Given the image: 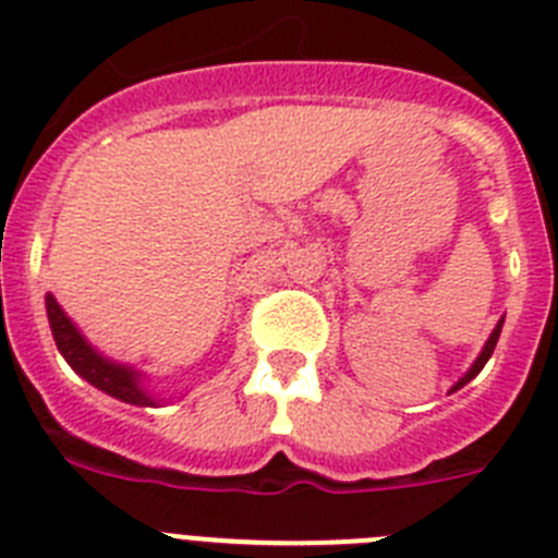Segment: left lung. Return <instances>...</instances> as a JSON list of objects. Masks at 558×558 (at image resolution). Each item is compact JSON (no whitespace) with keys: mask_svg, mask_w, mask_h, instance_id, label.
I'll return each instance as SVG.
<instances>
[{"mask_svg":"<svg viewBox=\"0 0 558 558\" xmlns=\"http://www.w3.org/2000/svg\"><path fill=\"white\" fill-rule=\"evenodd\" d=\"M500 329H502V322L497 324L495 329H492V335H489V340H486V347H483V352L477 354V360H475V363H472V368H470V372L463 374V377L458 379L456 386H452V391H458V388H463V386H466V383H470L472 377H477V374H481V368L486 366V360H489V357H492V352H495V347H497V338H500Z\"/></svg>","mask_w":558,"mask_h":558,"instance_id":"1","label":"left lung"}]
</instances>
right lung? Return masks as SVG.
<instances>
[{
  "label": "right lung",
  "instance_id": "add662e5",
  "mask_svg": "<svg viewBox=\"0 0 558 558\" xmlns=\"http://www.w3.org/2000/svg\"><path fill=\"white\" fill-rule=\"evenodd\" d=\"M47 318L49 329H52V338H56L58 352L63 354L69 366L75 368L86 383H92L95 388L106 391L108 397H117L128 405L140 408H153L159 405V399L153 397L150 391L142 383V374L131 366H122V363H113V360L102 357L92 343L81 335V329L72 324L66 313L61 310V304L56 302V295L47 293Z\"/></svg>",
  "mask_w": 558,
  "mask_h": 558
}]
</instances>
